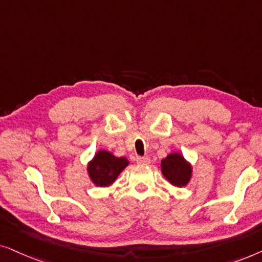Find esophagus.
I'll return each instance as SVG.
<instances>
[{
	"label": "esophagus",
	"mask_w": 262,
	"mask_h": 262,
	"mask_svg": "<svg viewBox=\"0 0 262 262\" xmlns=\"http://www.w3.org/2000/svg\"><path fill=\"white\" fill-rule=\"evenodd\" d=\"M137 163L141 164V165H148L151 163V159L148 157H137Z\"/></svg>",
	"instance_id": "obj_1"
}]
</instances>
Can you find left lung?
I'll use <instances>...</instances> for the list:
<instances>
[{
  "mask_svg": "<svg viewBox=\"0 0 262 262\" xmlns=\"http://www.w3.org/2000/svg\"><path fill=\"white\" fill-rule=\"evenodd\" d=\"M160 170L164 179L177 188L186 187L193 177V165L180 152H172L162 159Z\"/></svg>",
  "mask_w": 262,
  "mask_h": 262,
  "instance_id": "1",
  "label": "left lung"
}]
</instances>
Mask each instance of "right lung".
Listing matches in <instances>:
<instances>
[{
  "mask_svg": "<svg viewBox=\"0 0 262 262\" xmlns=\"http://www.w3.org/2000/svg\"><path fill=\"white\" fill-rule=\"evenodd\" d=\"M128 165L129 160L125 157H116L106 149H99L87 163V173L95 186L107 188L113 186Z\"/></svg>",
  "mask_w": 262,
  "mask_h": 262,
  "instance_id": "add662e5",
  "label": "right lung"
}]
</instances>
